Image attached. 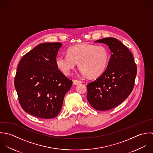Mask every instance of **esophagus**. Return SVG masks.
<instances>
[{
    "label": "esophagus",
    "instance_id": "obj_1",
    "mask_svg": "<svg viewBox=\"0 0 153 153\" xmlns=\"http://www.w3.org/2000/svg\"><path fill=\"white\" fill-rule=\"evenodd\" d=\"M73 85H79V84H80V83H82V82L81 81H80V80H73Z\"/></svg>",
    "mask_w": 153,
    "mask_h": 153
}]
</instances>
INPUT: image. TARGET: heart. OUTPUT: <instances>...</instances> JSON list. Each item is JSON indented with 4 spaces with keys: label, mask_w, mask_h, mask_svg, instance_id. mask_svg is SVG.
Returning <instances> with one entry per match:
<instances>
[{
    "label": "heart",
    "mask_w": 153,
    "mask_h": 153,
    "mask_svg": "<svg viewBox=\"0 0 153 153\" xmlns=\"http://www.w3.org/2000/svg\"><path fill=\"white\" fill-rule=\"evenodd\" d=\"M67 55L56 57L57 68L65 75H69L78 64L82 74L90 78L100 76L106 70L109 60L108 48L102 45L82 44L74 45L67 49Z\"/></svg>",
    "instance_id": "heart-1"
}]
</instances>
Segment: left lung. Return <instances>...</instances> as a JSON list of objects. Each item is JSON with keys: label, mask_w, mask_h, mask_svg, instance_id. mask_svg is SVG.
<instances>
[{"label": "left lung", "mask_w": 153, "mask_h": 153, "mask_svg": "<svg viewBox=\"0 0 153 153\" xmlns=\"http://www.w3.org/2000/svg\"><path fill=\"white\" fill-rule=\"evenodd\" d=\"M94 42L107 45L112 54L106 70L87 85V99L95 109L107 111L122 103L132 91L137 65L131 51L117 39L109 37Z\"/></svg>", "instance_id": "1"}]
</instances>
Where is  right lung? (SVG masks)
<instances>
[{"label": "right lung", "instance_id": "add662e5", "mask_svg": "<svg viewBox=\"0 0 153 153\" xmlns=\"http://www.w3.org/2000/svg\"><path fill=\"white\" fill-rule=\"evenodd\" d=\"M62 44L42 43L22 58L17 67L15 88L27 113L50 119L60 112L64 97L73 82L58 69L56 59Z\"/></svg>", "mask_w": 153, "mask_h": 153}]
</instances>
